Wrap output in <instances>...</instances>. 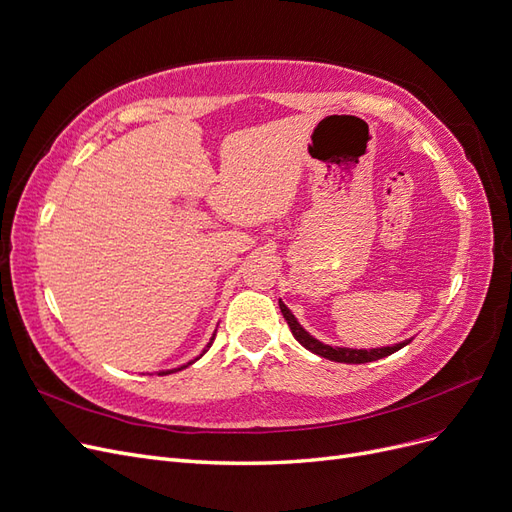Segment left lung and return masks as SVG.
<instances>
[{
  "mask_svg": "<svg viewBox=\"0 0 512 512\" xmlns=\"http://www.w3.org/2000/svg\"><path fill=\"white\" fill-rule=\"evenodd\" d=\"M280 306V312L282 316H285L287 325L293 333V337L297 339V342L304 346L306 350L323 356V358H329V361H335V363H348V365H363V363H371V361H380V358L384 356H390L394 354L396 350L405 348L411 339H407V342H401V344H394V346H386V348H373V350H352V348H333V346H327L323 342H318L316 337H312L304 327H301L297 323V318L291 314V310L282 304V301H278Z\"/></svg>",
  "mask_w": 512,
  "mask_h": 512,
  "instance_id": "8db88e82",
  "label": "left lung"
}]
</instances>
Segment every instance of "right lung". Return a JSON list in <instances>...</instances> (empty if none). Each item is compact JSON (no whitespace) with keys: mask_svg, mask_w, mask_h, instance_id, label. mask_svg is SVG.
Instances as JSON below:
<instances>
[{"mask_svg":"<svg viewBox=\"0 0 512 512\" xmlns=\"http://www.w3.org/2000/svg\"><path fill=\"white\" fill-rule=\"evenodd\" d=\"M213 339H215V335L211 337V342H208V344H206V348L202 350V354H204V352H206L208 348H211V346H213ZM202 354H200V356H202ZM200 356H198V358H200ZM198 358H194V361H198ZM194 361H192V363H194ZM192 363H187V365H192ZM187 365H183V367H187ZM183 367H181V369H183ZM173 371H179V369H173ZM173 371H160L158 375H168V373H173Z\"/></svg>","mask_w":512,"mask_h":512,"instance_id":"right-lung-1","label":"right lung"}]
</instances>
